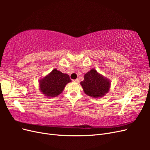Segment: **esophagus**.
Returning <instances> with one entry per match:
<instances>
[{
    "label": "esophagus",
    "instance_id": "34e87169",
    "mask_svg": "<svg viewBox=\"0 0 150 150\" xmlns=\"http://www.w3.org/2000/svg\"><path fill=\"white\" fill-rule=\"evenodd\" d=\"M73 81L74 83H78L79 82V79H74V80H73Z\"/></svg>",
    "mask_w": 150,
    "mask_h": 150
}]
</instances>
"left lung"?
I'll list each match as a JSON object with an SVG mask.
<instances>
[{
    "label": "left lung",
    "instance_id": "obj_1",
    "mask_svg": "<svg viewBox=\"0 0 150 150\" xmlns=\"http://www.w3.org/2000/svg\"><path fill=\"white\" fill-rule=\"evenodd\" d=\"M84 92L94 98H101L109 92L111 81L99 74L94 68L84 74V80L80 83Z\"/></svg>",
    "mask_w": 150,
    "mask_h": 150
}]
</instances>
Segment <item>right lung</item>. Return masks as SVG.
Listing matches in <instances>:
<instances>
[{"label": "right lung", "instance_id": "right-lung-1", "mask_svg": "<svg viewBox=\"0 0 150 150\" xmlns=\"http://www.w3.org/2000/svg\"><path fill=\"white\" fill-rule=\"evenodd\" d=\"M70 82L69 75L54 69L39 81L40 91L46 97H56L62 93L66 85Z\"/></svg>", "mask_w": 150, "mask_h": 150}]
</instances>
